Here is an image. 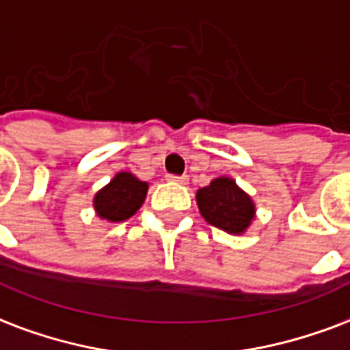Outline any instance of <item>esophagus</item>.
Returning a JSON list of instances; mask_svg holds the SVG:
<instances>
[{"mask_svg":"<svg viewBox=\"0 0 350 350\" xmlns=\"http://www.w3.org/2000/svg\"><path fill=\"white\" fill-rule=\"evenodd\" d=\"M167 180L174 181V183H181V185H185L189 178L187 176H174V174H167Z\"/></svg>","mask_w":350,"mask_h":350,"instance_id":"obj_1","label":"esophagus"}]
</instances>
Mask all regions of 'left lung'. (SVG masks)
Wrapping results in <instances>:
<instances>
[{
	"mask_svg": "<svg viewBox=\"0 0 350 350\" xmlns=\"http://www.w3.org/2000/svg\"><path fill=\"white\" fill-rule=\"evenodd\" d=\"M196 204L202 217L211 226L229 234H242L255 218L252 196L226 176L213 180L204 189H198Z\"/></svg>",
	"mask_w": 350,
	"mask_h": 350,
	"instance_id": "1",
	"label": "left lung"
}]
</instances>
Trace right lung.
<instances>
[{
    "label": "right lung",
    "instance_id": "obj_1",
    "mask_svg": "<svg viewBox=\"0 0 350 350\" xmlns=\"http://www.w3.org/2000/svg\"><path fill=\"white\" fill-rule=\"evenodd\" d=\"M146 191V181H141L132 172H119L108 185L95 194L93 207L103 220L122 222L135 215V211L143 205Z\"/></svg>",
    "mask_w": 350,
    "mask_h": 350
}]
</instances>
